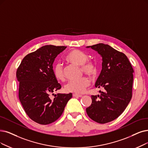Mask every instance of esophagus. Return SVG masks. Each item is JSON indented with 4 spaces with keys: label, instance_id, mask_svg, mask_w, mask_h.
<instances>
[{
    "label": "esophagus",
    "instance_id": "1",
    "mask_svg": "<svg viewBox=\"0 0 148 148\" xmlns=\"http://www.w3.org/2000/svg\"><path fill=\"white\" fill-rule=\"evenodd\" d=\"M73 96L75 97H82V95H78V94H76V93H74L73 94Z\"/></svg>",
    "mask_w": 148,
    "mask_h": 148
}]
</instances>
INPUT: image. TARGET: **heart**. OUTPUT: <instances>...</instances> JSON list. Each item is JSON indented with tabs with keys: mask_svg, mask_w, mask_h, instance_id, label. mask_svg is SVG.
Instances as JSON below:
<instances>
[{
	"mask_svg": "<svg viewBox=\"0 0 148 148\" xmlns=\"http://www.w3.org/2000/svg\"><path fill=\"white\" fill-rule=\"evenodd\" d=\"M88 56L84 52L78 50H73L70 51L66 56V60L76 66H81V69L85 74L93 76L97 73L96 64L93 62L87 60ZM55 78L60 81L65 80L63 69L60 64H56L53 69ZM90 81L86 77H82L79 79L69 81L65 86L64 90L66 92L81 94L84 93L86 88L89 86Z\"/></svg>",
	"mask_w": 148,
	"mask_h": 148,
	"instance_id": "obj_1",
	"label": "heart"
}]
</instances>
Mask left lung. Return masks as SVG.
Masks as SVG:
<instances>
[{"instance_id":"1","label":"left lung","mask_w":148,"mask_h":148,"mask_svg":"<svg viewBox=\"0 0 148 148\" xmlns=\"http://www.w3.org/2000/svg\"><path fill=\"white\" fill-rule=\"evenodd\" d=\"M102 58V70L95 87H103L101 95H92V104L86 112L98 123H109L119 117L132 98L134 70L127 56L108 44L86 47Z\"/></svg>"}]
</instances>
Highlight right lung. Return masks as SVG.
<instances>
[{"label":"right lung","instance_id":"add662e5","mask_svg":"<svg viewBox=\"0 0 148 148\" xmlns=\"http://www.w3.org/2000/svg\"><path fill=\"white\" fill-rule=\"evenodd\" d=\"M65 46L41 47L23 59L16 72L19 82V98L27 115L40 125H49L63 113L72 93H53L60 89L53 72L56 57L66 49ZM54 95L52 99L50 95Z\"/></svg>","mask_w":148,"mask_h":148}]
</instances>
